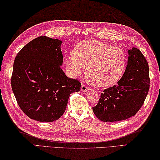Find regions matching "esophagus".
<instances>
[{
  "label": "esophagus",
  "mask_w": 160,
  "mask_h": 160,
  "mask_svg": "<svg viewBox=\"0 0 160 160\" xmlns=\"http://www.w3.org/2000/svg\"><path fill=\"white\" fill-rule=\"evenodd\" d=\"M89 89V88L87 87L86 85H84V84H82V85L81 86V91H84V92H85V91H88Z\"/></svg>",
  "instance_id": "34e87169"
}]
</instances>
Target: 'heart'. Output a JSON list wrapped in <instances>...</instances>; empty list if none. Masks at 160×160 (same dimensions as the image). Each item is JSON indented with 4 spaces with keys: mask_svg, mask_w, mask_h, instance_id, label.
I'll use <instances>...</instances> for the list:
<instances>
[{
    "mask_svg": "<svg viewBox=\"0 0 160 160\" xmlns=\"http://www.w3.org/2000/svg\"><path fill=\"white\" fill-rule=\"evenodd\" d=\"M126 60L125 54L120 49L102 42L86 40L78 44L75 52L68 54L64 64L72 78L82 75L87 66L88 80L94 85L106 87L120 79Z\"/></svg>",
    "mask_w": 160,
    "mask_h": 160,
    "instance_id": "b5f03b06",
    "label": "heart"
}]
</instances>
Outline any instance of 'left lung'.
I'll use <instances>...</instances> for the list:
<instances>
[{"label":"left lung","mask_w":160,"mask_h":160,"mask_svg":"<svg viewBox=\"0 0 160 160\" xmlns=\"http://www.w3.org/2000/svg\"><path fill=\"white\" fill-rule=\"evenodd\" d=\"M128 55L125 72L117 85L104 89L93 107L94 114L102 122H118L133 116L147 96L150 87L147 61L135 47L128 50Z\"/></svg>","instance_id":"left-lung-1"}]
</instances>
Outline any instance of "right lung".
<instances>
[{
  "mask_svg": "<svg viewBox=\"0 0 160 160\" xmlns=\"http://www.w3.org/2000/svg\"><path fill=\"white\" fill-rule=\"evenodd\" d=\"M62 43L40 36L24 46L15 58L12 91L20 108L32 120H57L65 111L70 94L80 91V83L60 67Z\"/></svg>",
  "mask_w": 160,
  "mask_h": 160,
  "instance_id": "right-lung-1",
  "label": "right lung"
}]
</instances>
